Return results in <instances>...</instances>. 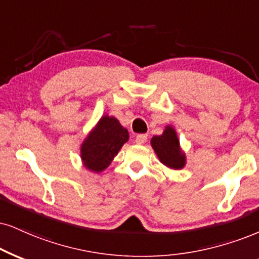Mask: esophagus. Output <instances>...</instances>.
Segmentation results:
<instances>
[{"label": "esophagus", "mask_w": 259, "mask_h": 259, "mask_svg": "<svg viewBox=\"0 0 259 259\" xmlns=\"http://www.w3.org/2000/svg\"><path fill=\"white\" fill-rule=\"evenodd\" d=\"M146 140H148V135H145V133H142V135H138L136 137L137 144H144Z\"/></svg>", "instance_id": "1"}]
</instances>
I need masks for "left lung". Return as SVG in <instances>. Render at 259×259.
Segmentation results:
<instances>
[{
    "label": "left lung",
    "mask_w": 259,
    "mask_h": 259,
    "mask_svg": "<svg viewBox=\"0 0 259 259\" xmlns=\"http://www.w3.org/2000/svg\"><path fill=\"white\" fill-rule=\"evenodd\" d=\"M151 145L159 161L173 169H181L185 165V155L180 151L179 140L174 128L168 126L162 136H155Z\"/></svg>",
    "instance_id": "obj_1"
}]
</instances>
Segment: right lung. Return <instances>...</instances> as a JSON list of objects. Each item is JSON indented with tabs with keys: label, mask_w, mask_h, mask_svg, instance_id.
Returning a JSON list of instances; mask_svg holds the SVG:
<instances>
[{
	"label": "right lung",
	"mask_w": 259,
	"mask_h": 259,
	"mask_svg": "<svg viewBox=\"0 0 259 259\" xmlns=\"http://www.w3.org/2000/svg\"><path fill=\"white\" fill-rule=\"evenodd\" d=\"M128 140V132L113 116H103L94 132L81 145V158L85 167L102 171Z\"/></svg>",
	"instance_id": "obj_1"
}]
</instances>
